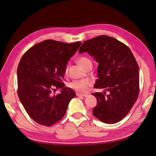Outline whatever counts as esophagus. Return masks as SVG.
<instances>
[{"label":"esophagus","instance_id":"34e87169","mask_svg":"<svg viewBox=\"0 0 156 156\" xmlns=\"http://www.w3.org/2000/svg\"><path fill=\"white\" fill-rule=\"evenodd\" d=\"M76 95L78 97L80 96H82V97H87V94H80V93H76Z\"/></svg>","mask_w":156,"mask_h":156}]
</instances>
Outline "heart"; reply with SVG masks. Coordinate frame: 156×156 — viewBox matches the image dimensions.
Wrapping results in <instances>:
<instances>
[{"label": "heart", "instance_id": "b5f03b06", "mask_svg": "<svg viewBox=\"0 0 156 156\" xmlns=\"http://www.w3.org/2000/svg\"><path fill=\"white\" fill-rule=\"evenodd\" d=\"M76 62L83 69L87 64L91 62V61L88 57H86V56H81L77 58ZM67 72L68 66H66L65 69V74L67 73ZM91 84H92V83L90 80H74L70 82L69 83V87L80 93H86L89 90Z\"/></svg>", "mask_w": 156, "mask_h": 156}]
</instances>
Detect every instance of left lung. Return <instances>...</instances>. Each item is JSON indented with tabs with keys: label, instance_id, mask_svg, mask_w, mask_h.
Wrapping results in <instances>:
<instances>
[{
	"label": "left lung",
	"instance_id": "left-lung-1",
	"mask_svg": "<svg viewBox=\"0 0 156 156\" xmlns=\"http://www.w3.org/2000/svg\"><path fill=\"white\" fill-rule=\"evenodd\" d=\"M78 51L87 52L99 63L94 87L105 89L92 94L98 101L93 115L107 124L121 121L139 94L138 65L129 47L114 37L99 35L83 42Z\"/></svg>",
	"mask_w": 156,
	"mask_h": 156
}]
</instances>
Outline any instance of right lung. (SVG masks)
Returning <instances> with one entry per match:
<instances>
[{
  "instance_id": "1",
  "label": "right lung",
  "mask_w": 156,
  "mask_h": 156,
  "mask_svg": "<svg viewBox=\"0 0 156 156\" xmlns=\"http://www.w3.org/2000/svg\"><path fill=\"white\" fill-rule=\"evenodd\" d=\"M81 42L66 43L47 39L34 45L22 56L17 69L18 95L35 122L50 126L60 121L74 91L62 82L66 63ZM56 89L61 93L53 95Z\"/></svg>"
}]
</instances>
